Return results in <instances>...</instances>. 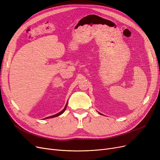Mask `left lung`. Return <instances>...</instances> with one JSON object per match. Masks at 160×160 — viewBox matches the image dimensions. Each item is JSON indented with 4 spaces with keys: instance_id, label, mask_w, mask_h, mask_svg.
I'll use <instances>...</instances> for the list:
<instances>
[{
    "instance_id": "1",
    "label": "left lung",
    "mask_w": 160,
    "mask_h": 160,
    "mask_svg": "<svg viewBox=\"0 0 160 160\" xmlns=\"http://www.w3.org/2000/svg\"><path fill=\"white\" fill-rule=\"evenodd\" d=\"M98 113H99V112H98ZM99 114H101V113H99Z\"/></svg>"
}]
</instances>
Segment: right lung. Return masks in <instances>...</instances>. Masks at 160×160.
Wrapping results in <instances>:
<instances>
[{
  "label": "right lung",
  "mask_w": 160,
  "mask_h": 160,
  "mask_svg": "<svg viewBox=\"0 0 160 160\" xmlns=\"http://www.w3.org/2000/svg\"><path fill=\"white\" fill-rule=\"evenodd\" d=\"M67 105H68V102H67V104H65V107H64V108L62 110V111H61V112H58V113H57L56 114H54V115H52V116H50V117H46V118H43V119H48V118H54V117H58V116H59V115H61L62 114H63L64 112H65V109H66V108H67Z\"/></svg>",
  "instance_id": "right-lung-1"
}]
</instances>
